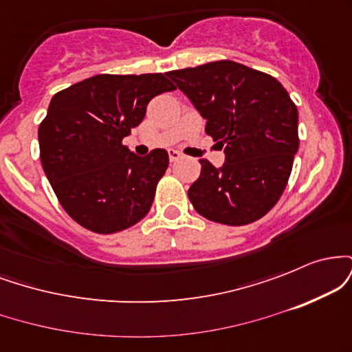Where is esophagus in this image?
I'll use <instances>...</instances> for the list:
<instances>
[{
    "mask_svg": "<svg viewBox=\"0 0 352 352\" xmlns=\"http://www.w3.org/2000/svg\"><path fill=\"white\" fill-rule=\"evenodd\" d=\"M168 159H170V162H177V160L182 159V153L172 148V151H168Z\"/></svg>",
    "mask_w": 352,
    "mask_h": 352,
    "instance_id": "esophagus-1",
    "label": "esophagus"
}]
</instances>
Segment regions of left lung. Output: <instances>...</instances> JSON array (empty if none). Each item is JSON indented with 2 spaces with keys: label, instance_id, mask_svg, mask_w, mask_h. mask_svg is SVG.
Instances as JSON below:
<instances>
[{
  "label": "left lung",
  "instance_id": "left-lung-1",
  "mask_svg": "<svg viewBox=\"0 0 352 352\" xmlns=\"http://www.w3.org/2000/svg\"><path fill=\"white\" fill-rule=\"evenodd\" d=\"M168 76L207 119L205 132L227 155L221 168L200 160V177L188 188L193 208L232 227L260 220L278 204L292 175L300 147L296 104L273 76L235 60Z\"/></svg>",
  "mask_w": 352,
  "mask_h": 352
}]
</instances>
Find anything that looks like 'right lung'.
<instances>
[{"instance_id": "1", "label": "right lung", "mask_w": 352, "mask_h": 352, "mask_svg": "<svg viewBox=\"0 0 352 352\" xmlns=\"http://www.w3.org/2000/svg\"><path fill=\"white\" fill-rule=\"evenodd\" d=\"M175 86L160 72L99 74L63 89L39 124V157L60 207L99 235L134 227L152 207L168 153L137 157L122 144L147 104Z\"/></svg>"}]
</instances>
